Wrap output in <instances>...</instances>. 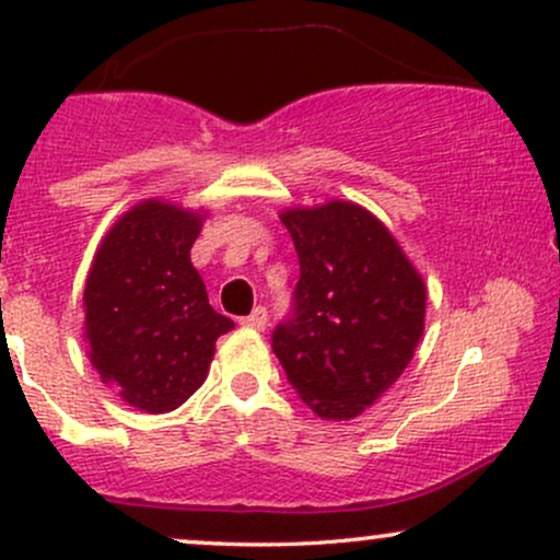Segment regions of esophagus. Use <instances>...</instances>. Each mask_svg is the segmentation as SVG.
<instances>
[{
	"instance_id": "1",
	"label": "esophagus",
	"mask_w": 560,
	"mask_h": 560,
	"mask_svg": "<svg viewBox=\"0 0 560 560\" xmlns=\"http://www.w3.org/2000/svg\"><path fill=\"white\" fill-rule=\"evenodd\" d=\"M242 324L249 326V329L262 331V329H266V324H268V311H266V307H255V311L249 313V316L242 318Z\"/></svg>"
}]
</instances>
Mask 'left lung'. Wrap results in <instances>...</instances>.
<instances>
[{
	"label": "left lung",
	"mask_w": 560,
	"mask_h": 560,
	"mask_svg": "<svg viewBox=\"0 0 560 560\" xmlns=\"http://www.w3.org/2000/svg\"><path fill=\"white\" fill-rule=\"evenodd\" d=\"M300 260L292 311L271 347L320 419H355L413 358L427 287L369 210L334 199L281 215Z\"/></svg>",
	"instance_id": "8db88e82"
}]
</instances>
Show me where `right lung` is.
Here are the masks:
<instances>
[{"instance_id": "right-lung-1", "label": "right lung", "mask_w": 560, "mask_h": 560, "mask_svg": "<svg viewBox=\"0 0 560 560\" xmlns=\"http://www.w3.org/2000/svg\"><path fill=\"white\" fill-rule=\"evenodd\" d=\"M202 218L141 202L102 242L83 292L89 358L102 382L147 413H168L208 376L234 320L210 307L191 266Z\"/></svg>"}]
</instances>
